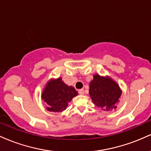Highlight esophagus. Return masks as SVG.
<instances>
[{
    "label": "esophagus",
    "mask_w": 151,
    "mask_h": 151,
    "mask_svg": "<svg viewBox=\"0 0 151 151\" xmlns=\"http://www.w3.org/2000/svg\"><path fill=\"white\" fill-rule=\"evenodd\" d=\"M78 92H79V93L80 95H84V89H79V91H78Z\"/></svg>",
    "instance_id": "1"
}]
</instances>
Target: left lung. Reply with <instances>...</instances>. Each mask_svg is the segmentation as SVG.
I'll return each instance as SVG.
<instances>
[{"mask_svg":"<svg viewBox=\"0 0 151 151\" xmlns=\"http://www.w3.org/2000/svg\"><path fill=\"white\" fill-rule=\"evenodd\" d=\"M89 93L96 106L109 111L117 108L122 91L111 77L95 74L89 83Z\"/></svg>","mask_w":151,"mask_h":151,"instance_id":"8db88e82","label":"left lung"}]
</instances>
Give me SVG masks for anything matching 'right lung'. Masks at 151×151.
<instances>
[{
    "label": "right lung",
    "mask_w": 151,
    "mask_h": 151,
    "mask_svg": "<svg viewBox=\"0 0 151 151\" xmlns=\"http://www.w3.org/2000/svg\"><path fill=\"white\" fill-rule=\"evenodd\" d=\"M78 93L72 86H68L61 77L50 79L45 86L41 98L47 104V110L51 112H62Z\"/></svg>",
    "instance_id": "obj_1"
}]
</instances>
